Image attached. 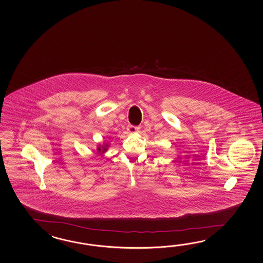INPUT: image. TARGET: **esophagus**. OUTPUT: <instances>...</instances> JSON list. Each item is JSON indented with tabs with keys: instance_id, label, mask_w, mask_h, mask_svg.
<instances>
[{
	"instance_id": "34e87169",
	"label": "esophagus",
	"mask_w": 263,
	"mask_h": 263,
	"mask_svg": "<svg viewBox=\"0 0 263 263\" xmlns=\"http://www.w3.org/2000/svg\"><path fill=\"white\" fill-rule=\"evenodd\" d=\"M128 129L129 134H136V133L139 132L140 128L139 127H135V126L129 125V126H128V129Z\"/></svg>"
}]
</instances>
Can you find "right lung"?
<instances>
[{
	"mask_svg": "<svg viewBox=\"0 0 263 263\" xmlns=\"http://www.w3.org/2000/svg\"><path fill=\"white\" fill-rule=\"evenodd\" d=\"M107 148H108V144L103 145L102 146H99V147H98V152L101 153V154H103L105 151H107Z\"/></svg>",
	"mask_w": 263,
	"mask_h": 263,
	"instance_id": "obj_1",
	"label": "right lung"
}]
</instances>
